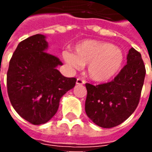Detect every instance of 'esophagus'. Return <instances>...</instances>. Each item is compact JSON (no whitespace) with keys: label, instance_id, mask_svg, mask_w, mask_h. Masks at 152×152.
Here are the masks:
<instances>
[{"label":"esophagus","instance_id":"obj_1","mask_svg":"<svg viewBox=\"0 0 152 152\" xmlns=\"http://www.w3.org/2000/svg\"><path fill=\"white\" fill-rule=\"evenodd\" d=\"M85 84V80H83L81 78H77L76 80V85H84Z\"/></svg>","mask_w":152,"mask_h":152}]
</instances>
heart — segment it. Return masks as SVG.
<instances>
[{"instance_id":"1","label":"heart","mask_w":152,"mask_h":152,"mask_svg":"<svg viewBox=\"0 0 152 152\" xmlns=\"http://www.w3.org/2000/svg\"><path fill=\"white\" fill-rule=\"evenodd\" d=\"M62 56L72 69L80 70L88 65V76L96 82L112 79L121 71L124 62L121 49L108 42L95 40H82L74 46V53L63 51Z\"/></svg>"}]
</instances>
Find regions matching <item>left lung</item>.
Returning a JSON list of instances; mask_svg holds the SVG:
<instances>
[{
  "instance_id": "8db88e82",
  "label": "left lung",
  "mask_w": 152,
  "mask_h": 152,
  "mask_svg": "<svg viewBox=\"0 0 152 152\" xmlns=\"http://www.w3.org/2000/svg\"><path fill=\"white\" fill-rule=\"evenodd\" d=\"M145 75L141 53L131 48L127 64L112 81L99 86L86 85L88 117L102 128H112L123 123L137 108Z\"/></svg>"
}]
</instances>
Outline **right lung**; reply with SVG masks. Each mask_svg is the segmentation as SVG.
I'll return each mask as SVG.
<instances>
[{
  "instance_id": "obj_1",
  "label": "right lung",
  "mask_w": 152,
  "mask_h": 152,
  "mask_svg": "<svg viewBox=\"0 0 152 152\" xmlns=\"http://www.w3.org/2000/svg\"><path fill=\"white\" fill-rule=\"evenodd\" d=\"M46 37L37 34L18 44L7 72V90L13 107L33 124H45L56 114L61 98L74 88L76 78L63 76V63L46 53Z\"/></svg>"
}]
</instances>
